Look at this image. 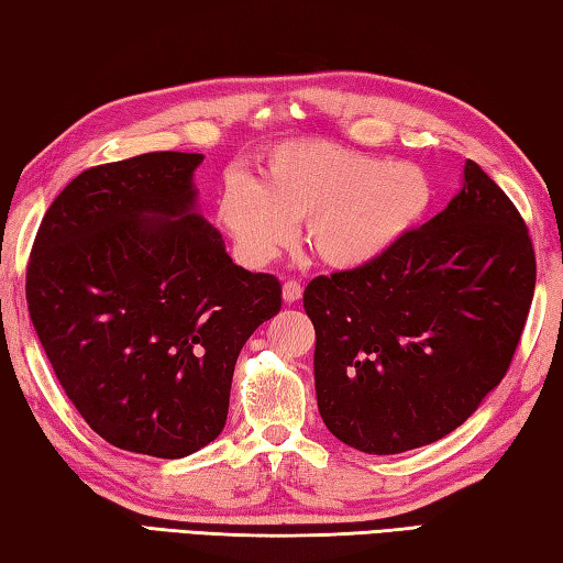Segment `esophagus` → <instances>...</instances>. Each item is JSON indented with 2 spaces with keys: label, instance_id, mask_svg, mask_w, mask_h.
I'll list each match as a JSON object with an SVG mask.
<instances>
[{
  "label": "esophagus",
  "instance_id": "1",
  "mask_svg": "<svg viewBox=\"0 0 563 563\" xmlns=\"http://www.w3.org/2000/svg\"><path fill=\"white\" fill-rule=\"evenodd\" d=\"M301 294H303V287H301L299 282H294V279L284 282V287H282V297H284V301H287V303L299 301V299H301Z\"/></svg>",
  "mask_w": 563,
  "mask_h": 563
}]
</instances>
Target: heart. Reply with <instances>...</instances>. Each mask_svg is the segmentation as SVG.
I'll use <instances>...</instances> for the list:
<instances>
[{"label": "heart", "instance_id": "obj_1", "mask_svg": "<svg viewBox=\"0 0 563 563\" xmlns=\"http://www.w3.org/2000/svg\"><path fill=\"white\" fill-rule=\"evenodd\" d=\"M432 205L420 165L386 161L329 141H289L264 155L260 180L224 177L217 220L252 266L287 250L303 220L307 244L331 269H358L388 254Z\"/></svg>", "mask_w": 563, "mask_h": 563}]
</instances>
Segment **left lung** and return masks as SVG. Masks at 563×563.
I'll return each instance as SVG.
<instances>
[{"instance_id": "8db88e82", "label": "left lung", "mask_w": 563, "mask_h": 563, "mask_svg": "<svg viewBox=\"0 0 563 563\" xmlns=\"http://www.w3.org/2000/svg\"><path fill=\"white\" fill-rule=\"evenodd\" d=\"M534 284L525 220L467 161L440 214L380 260L317 276L303 291L327 428L368 455L450 435L505 378Z\"/></svg>"}]
</instances>
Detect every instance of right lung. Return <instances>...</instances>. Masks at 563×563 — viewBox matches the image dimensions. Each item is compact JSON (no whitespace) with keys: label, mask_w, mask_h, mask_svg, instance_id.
<instances>
[{"label":"right lung","mask_w":563,"mask_h":563,"mask_svg":"<svg viewBox=\"0 0 563 563\" xmlns=\"http://www.w3.org/2000/svg\"><path fill=\"white\" fill-rule=\"evenodd\" d=\"M200 153L88 167L48 207L29 317L58 383L111 445L177 460L220 435L236 356L282 309L274 274L232 262L197 212Z\"/></svg>","instance_id":"add662e5"}]
</instances>
